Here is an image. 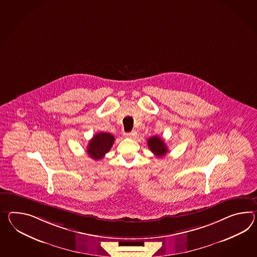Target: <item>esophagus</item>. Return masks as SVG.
I'll use <instances>...</instances> for the list:
<instances>
[{
	"label": "esophagus",
	"mask_w": 257,
	"mask_h": 257,
	"mask_svg": "<svg viewBox=\"0 0 257 257\" xmlns=\"http://www.w3.org/2000/svg\"><path fill=\"white\" fill-rule=\"evenodd\" d=\"M135 136H137V132L133 131L131 133H125L124 134V137L125 138H133V137H135Z\"/></svg>",
	"instance_id": "esophagus-1"
}]
</instances>
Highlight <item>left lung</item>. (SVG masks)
<instances>
[{
  "mask_svg": "<svg viewBox=\"0 0 257 257\" xmlns=\"http://www.w3.org/2000/svg\"><path fill=\"white\" fill-rule=\"evenodd\" d=\"M148 146L151 152H153L157 157H163L168 152L167 146L164 143L163 139L159 137H152L148 139Z\"/></svg>",
  "mask_w": 257,
  "mask_h": 257,
  "instance_id": "1",
  "label": "left lung"
}]
</instances>
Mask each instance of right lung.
Returning a JSON list of instances; mask_svg holds the SVG:
<instances>
[{"label":"right lung","mask_w":257,"mask_h":257,"mask_svg":"<svg viewBox=\"0 0 257 257\" xmlns=\"http://www.w3.org/2000/svg\"><path fill=\"white\" fill-rule=\"evenodd\" d=\"M115 138L109 133H98L89 141L87 153L95 161L103 159L106 153L110 151Z\"/></svg>","instance_id":"add662e5"}]
</instances>
